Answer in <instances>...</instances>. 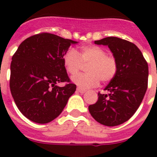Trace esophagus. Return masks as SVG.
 I'll return each mask as SVG.
<instances>
[{
    "mask_svg": "<svg viewBox=\"0 0 157 157\" xmlns=\"http://www.w3.org/2000/svg\"><path fill=\"white\" fill-rule=\"evenodd\" d=\"M77 91L78 93H80V94H84V93H85L86 90H83V89H82V88H80V87H78Z\"/></svg>",
    "mask_w": 157,
    "mask_h": 157,
    "instance_id": "esophagus-1",
    "label": "esophagus"
}]
</instances>
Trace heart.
Segmentation results:
<instances>
[{
  "label": "heart",
  "mask_w": 157,
  "mask_h": 157,
  "mask_svg": "<svg viewBox=\"0 0 157 157\" xmlns=\"http://www.w3.org/2000/svg\"><path fill=\"white\" fill-rule=\"evenodd\" d=\"M63 64L67 73L77 74L83 64L86 67V74H78L72 77V82L80 88L88 89L98 86L101 80L108 82L114 78L118 71L116 57L107 55L104 48L97 45L83 46L80 54L70 48L63 56Z\"/></svg>",
  "instance_id": "heart-1"
}]
</instances>
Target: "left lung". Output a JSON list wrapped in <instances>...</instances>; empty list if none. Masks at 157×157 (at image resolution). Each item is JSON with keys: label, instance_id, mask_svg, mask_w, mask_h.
Returning <instances> with one entry per match:
<instances>
[{"label": "left lung", "instance_id": "left-lung-1", "mask_svg": "<svg viewBox=\"0 0 157 157\" xmlns=\"http://www.w3.org/2000/svg\"><path fill=\"white\" fill-rule=\"evenodd\" d=\"M108 45L117 59L116 76L105 90L98 93V100L89 106L96 121L108 127L125 123L138 110L148 87L149 67L139 48L134 43L116 37H108L94 41Z\"/></svg>", "mask_w": 157, "mask_h": 157}]
</instances>
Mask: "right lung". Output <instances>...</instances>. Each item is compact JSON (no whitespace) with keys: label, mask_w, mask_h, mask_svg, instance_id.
<instances>
[{"label":"right lung","mask_w":157,"mask_h":157,"mask_svg":"<svg viewBox=\"0 0 157 157\" xmlns=\"http://www.w3.org/2000/svg\"><path fill=\"white\" fill-rule=\"evenodd\" d=\"M49 33L28 37L19 45L11 63L10 90L19 110L28 120L47 123L59 116L76 90L63 64L71 44ZM58 82H67L63 87Z\"/></svg>","instance_id":"1"}]
</instances>
